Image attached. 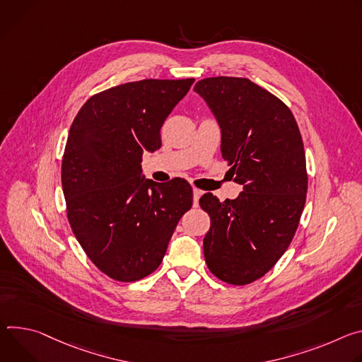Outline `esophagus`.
<instances>
[{
    "label": "esophagus",
    "instance_id": "obj_1",
    "mask_svg": "<svg viewBox=\"0 0 362 362\" xmlns=\"http://www.w3.org/2000/svg\"><path fill=\"white\" fill-rule=\"evenodd\" d=\"M202 194H203V191H199L198 188H194V189H192V195H194V207H198V199H199V197H202Z\"/></svg>",
    "mask_w": 362,
    "mask_h": 362
}]
</instances>
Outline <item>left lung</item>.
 Returning <instances> with one entry per match:
<instances>
[{
	"label": "left lung",
	"mask_w": 362,
	"mask_h": 362,
	"mask_svg": "<svg viewBox=\"0 0 362 362\" xmlns=\"http://www.w3.org/2000/svg\"><path fill=\"white\" fill-rule=\"evenodd\" d=\"M221 129V155L235 199L199 198L210 214L204 257L210 272L230 285L264 276L289 247L306 202L308 174L302 136L291 109L245 77L197 82Z\"/></svg>",
	"instance_id": "left-lung-1"
}]
</instances>
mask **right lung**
<instances>
[{
	"label": "right lung",
	"instance_id": "right-lung-1",
	"mask_svg": "<svg viewBox=\"0 0 362 362\" xmlns=\"http://www.w3.org/2000/svg\"><path fill=\"white\" fill-rule=\"evenodd\" d=\"M194 78L119 85L76 115L62 164L67 218L88 257L109 277L135 282L163 262L180 218L192 206L182 178L142 175V153L160 148V127Z\"/></svg>",
	"mask_w": 362,
	"mask_h": 362
}]
</instances>
